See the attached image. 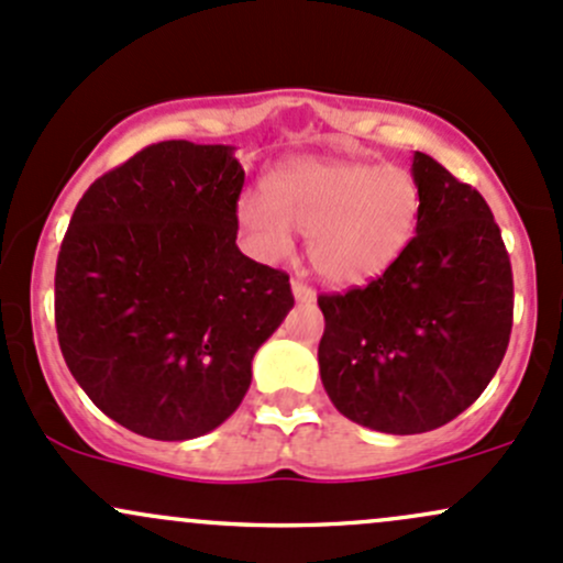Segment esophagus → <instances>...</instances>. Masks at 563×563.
Listing matches in <instances>:
<instances>
[{
	"label": "esophagus",
	"mask_w": 563,
	"mask_h": 563,
	"mask_svg": "<svg viewBox=\"0 0 563 563\" xmlns=\"http://www.w3.org/2000/svg\"><path fill=\"white\" fill-rule=\"evenodd\" d=\"M292 295H295V300H298V303H313V300H317V292H313L308 284L298 282V279L292 282Z\"/></svg>",
	"instance_id": "1"
}]
</instances>
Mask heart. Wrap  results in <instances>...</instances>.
<instances>
[{
  "label": "heart",
  "instance_id": "obj_1",
  "mask_svg": "<svg viewBox=\"0 0 563 563\" xmlns=\"http://www.w3.org/2000/svg\"><path fill=\"white\" fill-rule=\"evenodd\" d=\"M235 217L263 257H287L292 231L303 233L317 274L356 287L384 274L413 241L421 187L402 166L295 158L268 174L263 198H241Z\"/></svg>",
  "mask_w": 563,
  "mask_h": 563
}]
</instances>
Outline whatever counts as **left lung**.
<instances>
[{
	"mask_svg": "<svg viewBox=\"0 0 563 563\" xmlns=\"http://www.w3.org/2000/svg\"><path fill=\"white\" fill-rule=\"evenodd\" d=\"M413 241L378 279L319 295V373L346 419L419 434L467 410L497 373L512 330V271L475 187L424 153Z\"/></svg>",
	"mask_w": 563,
	"mask_h": 563,
	"instance_id": "1",
	"label": "left lung"
}]
</instances>
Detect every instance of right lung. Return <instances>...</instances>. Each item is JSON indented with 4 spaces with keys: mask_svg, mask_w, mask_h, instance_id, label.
Instances as JSON below:
<instances>
[{
    "mask_svg": "<svg viewBox=\"0 0 563 563\" xmlns=\"http://www.w3.org/2000/svg\"><path fill=\"white\" fill-rule=\"evenodd\" d=\"M241 187L233 147L172 139L96 179L71 214L58 346L96 408L142 438L220 427L295 306L289 276L235 246Z\"/></svg>",
    "mask_w": 563,
    "mask_h": 563,
    "instance_id": "right-lung-1",
    "label": "right lung"
}]
</instances>
